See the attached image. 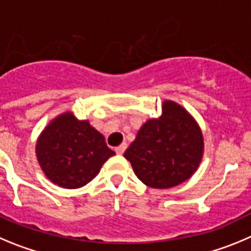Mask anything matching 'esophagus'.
Masks as SVG:
<instances>
[{"mask_svg":"<svg viewBox=\"0 0 251 251\" xmlns=\"http://www.w3.org/2000/svg\"><path fill=\"white\" fill-rule=\"evenodd\" d=\"M126 148H127V145L124 142V144H121L120 146H117V148L115 149V151H116V153H119V155H123V153L125 152Z\"/></svg>","mask_w":251,"mask_h":251,"instance_id":"1","label":"esophagus"}]
</instances>
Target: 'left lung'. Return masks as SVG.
Returning a JSON list of instances; mask_svg holds the SVG:
<instances>
[{"label":"left lung","mask_w":251,"mask_h":251,"mask_svg":"<svg viewBox=\"0 0 251 251\" xmlns=\"http://www.w3.org/2000/svg\"><path fill=\"white\" fill-rule=\"evenodd\" d=\"M124 156L146 186L170 189L198 170L204 156L202 131L185 107L164 100L161 116L140 127Z\"/></svg>","instance_id":"1"}]
</instances>
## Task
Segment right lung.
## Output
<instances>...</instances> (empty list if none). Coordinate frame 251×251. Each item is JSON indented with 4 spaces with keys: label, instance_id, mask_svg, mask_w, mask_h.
I'll list each match as a JSON object with an SVG mask.
<instances>
[{
    "label": "right lung",
    "instance_id": "right-lung-1",
    "mask_svg": "<svg viewBox=\"0 0 251 251\" xmlns=\"http://www.w3.org/2000/svg\"><path fill=\"white\" fill-rule=\"evenodd\" d=\"M36 159L47 179L64 189H78L100 173L115 152L89 120L71 110L50 121L36 141Z\"/></svg>",
    "mask_w": 251,
    "mask_h": 251
}]
</instances>
